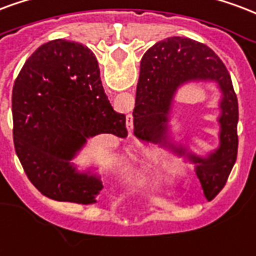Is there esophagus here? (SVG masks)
I'll return each instance as SVG.
<instances>
[{
	"instance_id": "34e87169",
	"label": "esophagus",
	"mask_w": 256,
	"mask_h": 256,
	"mask_svg": "<svg viewBox=\"0 0 256 256\" xmlns=\"http://www.w3.org/2000/svg\"><path fill=\"white\" fill-rule=\"evenodd\" d=\"M128 132H133V118L132 116L128 118Z\"/></svg>"
}]
</instances>
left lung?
Here are the masks:
<instances>
[{
  "mask_svg": "<svg viewBox=\"0 0 256 256\" xmlns=\"http://www.w3.org/2000/svg\"><path fill=\"white\" fill-rule=\"evenodd\" d=\"M214 81L222 92L220 103V148L208 158L190 156L198 162L196 172L209 200L222 190L238 157L239 104L232 78L214 51L188 38L174 36L157 42L145 52L133 111L134 136L144 142L170 145L168 119L178 88L188 81Z\"/></svg>",
  "mask_w": 256,
  "mask_h": 256,
  "instance_id": "obj_1",
  "label": "left lung"
}]
</instances>
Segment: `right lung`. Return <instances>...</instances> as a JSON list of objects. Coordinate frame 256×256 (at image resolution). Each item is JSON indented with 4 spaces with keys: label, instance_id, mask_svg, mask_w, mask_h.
I'll list each match as a JSON object with an SVG mask.
<instances>
[{
    "label": "right lung",
    "instance_id": "add662e5",
    "mask_svg": "<svg viewBox=\"0 0 256 256\" xmlns=\"http://www.w3.org/2000/svg\"><path fill=\"white\" fill-rule=\"evenodd\" d=\"M12 114L16 154L32 184L50 200L94 204L102 182L70 160L96 134L128 137L126 116L104 94L94 52L65 39L38 47L14 81Z\"/></svg>",
    "mask_w": 256,
    "mask_h": 256
}]
</instances>
